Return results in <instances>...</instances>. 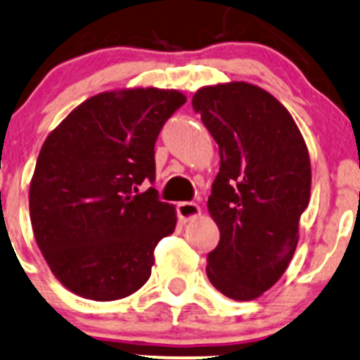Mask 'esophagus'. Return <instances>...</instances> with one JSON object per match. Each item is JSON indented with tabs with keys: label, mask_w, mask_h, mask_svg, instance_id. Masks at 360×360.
I'll return each instance as SVG.
<instances>
[{
	"label": "esophagus",
	"mask_w": 360,
	"mask_h": 360,
	"mask_svg": "<svg viewBox=\"0 0 360 360\" xmlns=\"http://www.w3.org/2000/svg\"><path fill=\"white\" fill-rule=\"evenodd\" d=\"M176 212L179 215V219L183 222L191 221V219L198 217L200 215V207L193 202H181L176 205Z\"/></svg>",
	"instance_id": "esophagus-1"
}]
</instances>
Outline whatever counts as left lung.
Returning a JSON list of instances; mask_svg holds the SVG:
<instances>
[{
	"instance_id": "1",
	"label": "left lung",
	"mask_w": 360,
	"mask_h": 360,
	"mask_svg": "<svg viewBox=\"0 0 360 360\" xmlns=\"http://www.w3.org/2000/svg\"><path fill=\"white\" fill-rule=\"evenodd\" d=\"M193 110L219 145L209 212L221 231L207 276L226 297L253 300L288 267L310 200V160L290 112L247 82L207 86Z\"/></svg>"
}]
</instances>
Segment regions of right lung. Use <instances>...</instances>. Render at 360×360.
I'll use <instances>...</instances> for the list:
<instances>
[{"label":"right lung","instance_id":"obj_1","mask_svg":"<svg viewBox=\"0 0 360 360\" xmlns=\"http://www.w3.org/2000/svg\"><path fill=\"white\" fill-rule=\"evenodd\" d=\"M186 103L179 91L101 93L79 105L44 141L29 191L37 247L79 297L110 302L148 281L153 250L176 228L155 183V143Z\"/></svg>","mask_w":360,"mask_h":360}]
</instances>
